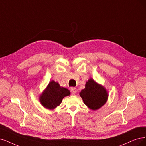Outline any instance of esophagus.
I'll return each instance as SVG.
<instances>
[{
    "instance_id": "esophagus-1",
    "label": "esophagus",
    "mask_w": 146,
    "mask_h": 146,
    "mask_svg": "<svg viewBox=\"0 0 146 146\" xmlns=\"http://www.w3.org/2000/svg\"><path fill=\"white\" fill-rule=\"evenodd\" d=\"M71 92H72V94L74 95L76 93V92H77V90H76V88H74V87L72 88H71Z\"/></svg>"
}]
</instances>
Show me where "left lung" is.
<instances>
[{"label":"left lung","mask_w":146,"mask_h":146,"mask_svg":"<svg viewBox=\"0 0 146 146\" xmlns=\"http://www.w3.org/2000/svg\"><path fill=\"white\" fill-rule=\"evenodd\" d=\"M79 95L84 104L94 111L105 105L108 98L105 88L95 82L93 79H90L86 82L85 88L81 90Z\"/></svg>","instance_id":"obj_1"}]
</instances>
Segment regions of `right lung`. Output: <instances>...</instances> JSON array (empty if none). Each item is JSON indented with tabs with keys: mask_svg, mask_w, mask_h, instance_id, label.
<instances>
[{
	"mask_svg": "<svg viewBox=\"0 0 146 146\" xmlns=\"http://www.w3.org/2000/svg\"><path fill=\"white\" fill-rule=\"evenodd\" d=\"M70 91L61 87L58 82L52 80L40 96L41 105L48 110H54L61 104L64 97L69 96Z\"/></svg>",
	"mask_w": 146,
	"mask_h": 146,
	"instance_id": "right-lung-1",
	"label": "right lung"
}]
</instances>
